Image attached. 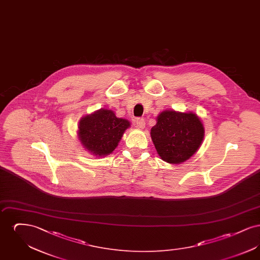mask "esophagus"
Segmentation results:
<instances>
[{"label":"esophagus","instance_id":"obj_1","mask_svg":"<svg viewBox=\"0 0 260 260\" xmlns=\"http://www.w3.org/2000/svg\"><path fill=\"white\" fill-rule=\"evenodd\" d=\"M136 127L138 128H144L145 127V120L142 118H138L136 121Z\"/></svg>","mask_w":260,"mask_h":260}]
</instances>
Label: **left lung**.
Returning a JSON list of instances; mask_svg holds the SVG:
<instances>
[{
	"label": "left lung",
	"mask_w": 260,
	"mask_h": 260,
	"mask_svg": "<svg viewBox=\"0 0 260 260\" xmlns=\"http://www.w3.org/2000/svg\"><path fill=\"white\" fill-rule=\"evenodd\" d=\"M151 138L162 161L178 165L190 159L198 151L205 127L193 112L165 110L151 128Z\"/></svg>",
	"instance_id": "obj_1"
}]
</instances>
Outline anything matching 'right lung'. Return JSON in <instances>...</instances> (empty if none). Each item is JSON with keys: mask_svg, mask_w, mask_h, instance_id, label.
I'll return each instance as SVG.
<instances>
[{"mask_svg": "<svg viewBox=\"0 0 260 260\" xmlns=\"http://www.w3.org/2000/svg\"><path fill=\"white\" fill-rule=\"evenodd\" d=\"M129 126V121L118 118L112 110L101 108L80 120L78 137L83 147L91 155L106 157L118 146Z\"/></svg>", "mask_w": 260, "mask_h": 260, "instance_id": "right-lung-1", "label": "right lung"}]
</instances>
